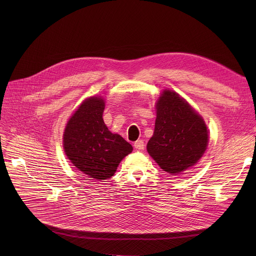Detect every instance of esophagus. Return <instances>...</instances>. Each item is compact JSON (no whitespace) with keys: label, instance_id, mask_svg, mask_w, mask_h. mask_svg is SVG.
<instances>
[{"label":"esophagus","instance_id":"esophagus-1","mask_svg":"<svg viewBox=\"0 0 256 256\" xmlns=\"http://www.w3.org/2000/svg\"><path fill=\"white\" fill-rule=\"evenodd\" d=\"M134 146H135L136 150H143L144 147H145V144L142 140H138L136 141L135 143H134Z\"/></svg>","mask_w":256,"mask_h":256}]
</instances>
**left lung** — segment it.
Segmentation results:
<instances>
[{
  "mask_svg": "<svg viewBox=\"0 0 256 256\" xmlns=\"http://www.w3.org/2000/svg\"><path fill=\"white\" fill-rule=\"evenodd\" d=\"M156 118L147 152L164 171L176 176L204 156L208 132L201 117L180 94L164 90L156 104Z\"/></svg>",
  "mask_w": 256,
  "mask_h": 256,
  "instance_id": "obj_1",
  "label": "left lung"
}]
</instances>
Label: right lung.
Wrapping results in <instances>:
<instances>
[{
    "mask_svg": "<svg viewBox=\"0 0 256 256\" xmlns=\"http://www.w3.org/2000/svg\"><path fill=\"white\" fill-rule=\"evenodd\" d=\"M104 100H85L68 120L63 134L65 154L88 178L106 180L119 163L132 152V146L106 128L102 119Z\"/></svg>",
    "mask_w": 256,
    "mask_h": 256,
    "instance_id": "add662e5",
    "label": "right lung"
}]
</instances>
